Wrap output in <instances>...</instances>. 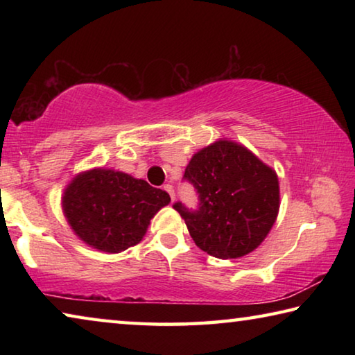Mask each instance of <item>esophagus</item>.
<instances>
[{"instance_id": "1", "label": "esophagus", "mask_w": 355, "mask_h": 355, "mask_svg": "<svg viewBox=\"0 0 355 355\" xmlns=\"http://www.w3.org/2000/svg\"><path fill=\"white\" fill-rule=\"evenodd\" d=\"M163 189L167 192V194L171 196V200L173 202V199H175V194H173V188H172V184H164V186H163Z\"/></svg>"}]
</instances>
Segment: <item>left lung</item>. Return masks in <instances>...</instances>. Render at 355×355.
Segmentation results:
<instances>
[{
    "label": "left lung",
    "mask_w": 355,
    "mask_h": 355,
    "mask_svg": "<svg viewBox=\"0 0 355 355\" xmlns=\"http://www.w3.org/2000/svg\"><path fill=\"white\" fill-rule=\"evenodd\" d=\"M184 178L199 192V209L173 208L197 248L220 260L250 254L271 232L280 207L279 177L248 147L219 139L192 155Z\"/></svg>",
    "instance_id": "1"
}]
</instances>
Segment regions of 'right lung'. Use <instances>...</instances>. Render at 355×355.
<instances>
[{
  "instance_id": "obj_1",
  "label": "right lung",
  "mask_w": 355,
  "mask_h": 355,
  "mask_svg": "<svg viewBox=\"0 0 355 355\" xmlns=\"http://www.w3.org/2000/svg\"><path fill=\"white\" fill-rule=\"evenodd\" d=\"M171 197L146 180L95 167L80 172L62 194V211L75 235L91 248L120 254L142 241L150 219Z\"/></svg>"
}]
</instances>
